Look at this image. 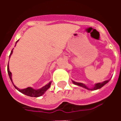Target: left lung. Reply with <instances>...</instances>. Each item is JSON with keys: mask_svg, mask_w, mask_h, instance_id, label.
I'll return each mask as SVG.
<instances>
[{"mask_svg": "<svg viewBox=\"0 0 121 121\" xmlns=\"http://www.w3.org/2000/svg\"><path fill=\"white\" fill-rule=\"evenodd\" d=\"M109 81V80H106V81L103 82H101V83H97V84H95V86L93 87V88H88L85 85V84H82V83H79V82H76L73 81L74 84H75V85H77V86H78L82 87H84V88H86L87 89H89V90H96V89H99L100 88H101L102 87H103L105 85V84H106Z\"/></svg>", "mask_w": 121, "mask_h": 121, "instance_id": "1", "label": "left lung"}]
</instances>
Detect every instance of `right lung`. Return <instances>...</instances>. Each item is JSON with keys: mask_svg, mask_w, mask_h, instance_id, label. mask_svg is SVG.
Returning a JSON list of instances; mask_svg holds the SVG:
<instances>
[{"mask_svg": "<svg viewBox=\"0 0 121 121\" xmlns=\"http://www.w3.org/2000/svg\"><path fill=\"white\" fill-rule=\"evenodd\" d=\"M13 52V50H12V52L10 53V55H9V57H10V56ZM8 74H9V78L11 80V81L12 82V73L9 71V66L8 65ZM13 83V82H12ZM50 84H51V82H49L48 84H47L46 86H45L44 87H43L42 88H41L39 89H34L32 88V87H27V88H26V89H19L18 87L14 86V87L16 88V89L18 90L19 91H20L21 93H22L25 94L26 95H28V96H32V97H38V96H40L43 95V94L45 93V91H47L50 86Z\"/></svg>", "mask_w": 121, "mask_h": 121, "instance_id": "right-lung-1", "label": "right lung"}]
</instances>
